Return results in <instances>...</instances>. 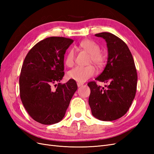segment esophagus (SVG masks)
<instances>
[{"label": "esophagus", "instance_id": "obj_1", "mask_svg": "<svg viewBox=\"0 0 154 154\" xmlns=\"http://www.w3.org/2000/svg\"><path fill=\"white\" fill-rule=\"evenodd\" d=\"M83 85V83H80V82H78L77 83V85H78V87H81L82 85Z\"/></svg>", "mask_w": 154, "mask_h": 154}]
</instances>
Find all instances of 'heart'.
I'll use <instances>...</instances> for the list:
<instances>
[{"instance_id":"heart-1","label":"heart","mask_w":154,"mask_h":154,"mask_svg":"<svg viewBox=\"0 0 154 154\" xmlns=\"http://www.w3.org/2000/svg\"><path fill=\"white\" fill-rule=\"evenodd\" d=\"M80 46L87 52L91 54L90 62H93L97 66H102L105 63V56L100 51V47L91 40H84L80 43ZM75 60V51L69 49L65 57V63L68 67H72ZM96 73V69L92 66L85 67L77 66L70 70L68 76L72 80L83 83L88 80Z\"/></svg>"}]
</instances>
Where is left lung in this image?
<instances>
[{"instance_id": "left-lung-1", "label": "left lung", "mask_w": 154, "mask_h": 154, "mask_svg": "<svg viewBox=\"0 0 154 154\" xmlns=\"http://www.w3.org/2000/svg\"><path fill=\"white\" fill-rule=\"evenodd\" d=\"M95 36L105 40L109 53L106 67L96 80L109 85L104 88L95 81L88 83L91 89L88 103L96 118L113 121L127 113L136 96V68L131 52L122 39L107 32Z\"/></svg>"}]
</instances>
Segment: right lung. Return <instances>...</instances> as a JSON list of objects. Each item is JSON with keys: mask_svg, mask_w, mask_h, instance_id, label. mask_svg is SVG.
<instances>
[{"mask_svg": "<svg viewBox=\"0 0 154 154\" xmlns=\"http://www.w3.org/2000/svg\"><path fill=\"white\" fill-rule=\"evenodd\" d=\"M73 42L58 36L41 40L30 49L22 64L20 99L31 118L41 124L60 122L78 88L71 79L60 83L64 75V54Z\"/></svg>", "mask_w": 154, "mask_h": 154, "instance_id": "1", "label": "right lung"}]
</instances>
